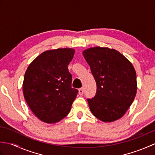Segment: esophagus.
Returning <instances> with one entry per match:
<instances>
[{"mask_svg": "<svg viewBox=\"0 0 155 155\" xmlns=\"http://www.w3.org/2000/svg\"><path fill=\"white\" fill-rule=\"evenodd\" d=\"M83 93H84V89H83V88H79V89H78V94H79L80 95H83Z\"/></svg>", "mask_w": 155, "mask_h": 155, "instance_id": "1", "label": "esophagus"}]
</instances>
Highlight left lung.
Masks as SVG:
<instances>
[{
  "label": "left lung",
  "instance_id": "8db88e82",
  "mask_svg": "<svg viewBox=\"0 0 155 155\" xmlns=\"http://www.w3.org/2000/svg\"><path fill=\"white\" fill-rule=\"evenodd\" d=\"M83 54L97 83L96 95L87 99L91 113L105 123L119 119L136 96L133 65L120 52L108 47H91Z\"/></svg>",
  "mask_w": 155,
  "mask_h": 155
}]
</instances>
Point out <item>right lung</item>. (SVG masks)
<instances>
[{
  "instance_id": "right-lung-1",
  "label": "right lung",
  "mask_w": 155,
  "mask_h": 155,
  "mask_svg": "<svg viewBox=\"0 0 155 155\" xmlns=\"http://www.w3.org/2000/svg\"><path fill=\"white\" fill-rule=\"evenodd\" d=\"M73 48L45 51L29 64L22 83L25 101L32 113L46 123H56L71 110L78 90L72 88L68 66Z\"/></svg>"
}]
</instances>
